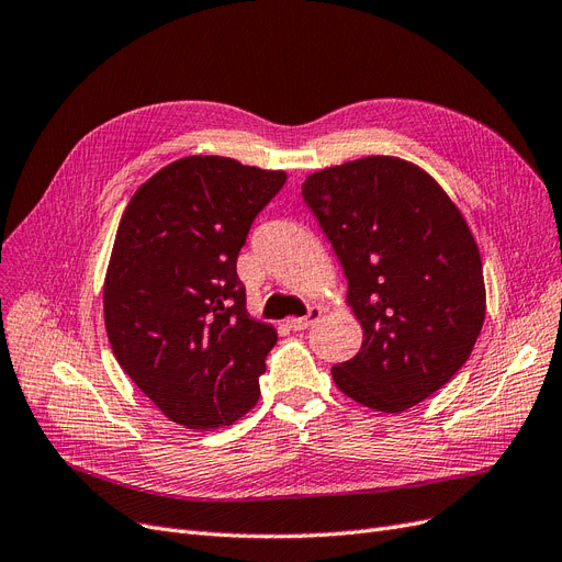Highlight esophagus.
Wrapping results in <instances>:
<instances>
[{
    "mask_svg": "<svg viewBox=\"0 0 562 562\" xmlns=\"http://www.w3.org/2000/svg\"><path fill=\"white\" fill-rule=\"evenodd\" d=\"M321 310L318 307H312L310 312H307V316H293V318H288V326H291L293 330H307V328H312L314 323L321 318Z\"/></svg>",
    "mask_w": 562,
    "mask_h": 562,
    "instance_id": "esophagus-1",
    "label": "esophagus"
}]
</instances>
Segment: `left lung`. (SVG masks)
<instances>
[{
	"mask_svg": "<svg viewBox=\"0 0 562 562\" xmlns=\"http://www.w3.org/2000/svg\"><path fill=\"white\" fill-rule=\"evenodd\" d=\"M304 203L342 262L363 345L337 389L380 413L429 398L467 363L485 318L483 262L467 220L427 171L396 157L323 168Z\"/></svg>",
	"mask_w": 562,
	"mask_h": 562,
	"instance_id": "8db88e82",
	"label": "left lung"
}]
</instances>
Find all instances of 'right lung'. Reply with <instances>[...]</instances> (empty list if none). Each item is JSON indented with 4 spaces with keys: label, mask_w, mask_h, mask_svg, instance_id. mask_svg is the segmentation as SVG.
Segmentation results:
<instances>
[{
    "label": "right lung",
    "mask_w": 562,
    "mask_h": 562,
    "mask_svg": "<svg viewBox=\"0 0 562 562\" xmlns=\"http://www.w3.org/2000/svg\"><path fill=\"white\" fill-rule=\"evenodd\" d=\"M283 184V171L184 157L140 184L119 223L103 291L110 345L187 429L229 427L260 398L277 330L246 312L236 258Z\"/></svg>",
    "instance_id": "add662e5"
}]
</instances>
